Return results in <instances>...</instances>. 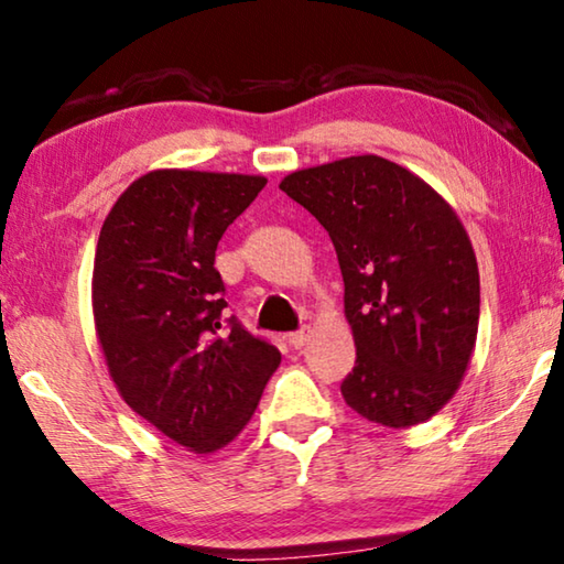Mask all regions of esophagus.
<instances>
[{"instance_id":"1","label":"esophagus","mask_w":564,"mask_h":564,"mask_svg":"<svg viewBox=\"0 0 564 564\" xmlns=\"http://www.w3.org/2000/svg\"><path fill=\"white\" fill-rule=\"evenodd\" d=\"M306 341H308V330H306V328L293 330V334L289 336V344H291L293 348H303V346H306Z\"/></svg>"}]
</instances>
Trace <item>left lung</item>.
Segmentation results:
<instances>
[{
  "label": "left lung",
  "mask_w": 564,
  "mask_h": 564,
  "mask_svg": "<svg viewBox=\"0 0 564 564\" xmlns=\"http://www.w3.org/2000/svg\"><path fill=\"white\" fill-rule=\"evenodd\" d=\"M328 230L344 275L356 366L341 394L383 426H414L459 389L479 326L477 258L449 205L379 155L283 177Z\"/></svg>",
  "instance_id": "1"
}]
</instances>
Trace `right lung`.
Wrapping results in <instances>:
<instances>
[{"label":"right lung","instance_id":"add662e5","mask_svg":"<svg viewBox=\"0 0 564 564\" xmlns=\"http://www.w3.org/2000/svg\"><path fill=\"white\" fill-rule=\"evenodd\" d=\"M265 177L155 170L105 218L93 271L95 326L128 406L193 452L238 436L281 351L226 316L216 248Z\"/></svg>","mask_w":564,"mask_h":564}]
</instances>
